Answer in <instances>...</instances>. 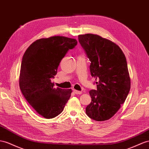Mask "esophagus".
I'll list each match as a JSON object with an SVG mask.
<instances>
[{
    "mask_svg": "<svg viewBox=\"0 0 149 149\" xmlns=\"http://www.w3.org/2000/svg\"><path fill=\"white\" fill-rule=\"evenodd\" d=\"M74 93H75V94H82V91H77V90H75V89H74Z\"/></svg>",
    "mask_w": 149,
    "mask_h": 149,
    "instance_id": "esophagus-1",
    "label": "esophagus"
}]
</instances>
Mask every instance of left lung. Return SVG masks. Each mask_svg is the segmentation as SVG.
Masks as SVG:
<instances>
[{"mask_svg":"<svg viewBox=\"0 0 149 149\" xmlns=\"http://www.w3.org/2000/svg\"><path fill=\"white\" fill-rule=\"evenodd\" d=\"M78 38L89 58L91 74L97 84L96 90L89 91L92 100L86 113L94 120H108L124 103L130 89L126 57L116 44L99 35L86 34Z\"/></svg>","mask_w":149,"mask_h":149,"instance_id":"1","label":"left lung"}]
</instances>
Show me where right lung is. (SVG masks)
<instances>
[{"mask_svg":"<svg viewBox=\"0 0 149 149\" xmlns=\"http://www.w3.org/2000/svg\"><path fill=\"white\" fill-rule=\"evenodd\" d=\"M77 44L75 39L52 36L37 40L26 49L21 62L19 87L29 104L41 116H58L70 97L72 89L55 88L51 80L61 60Z\"/></svg>","mask_w":149,"mask_h":149,"instance_id":"right-lung-1","label":"right lung"}]
</instances>
